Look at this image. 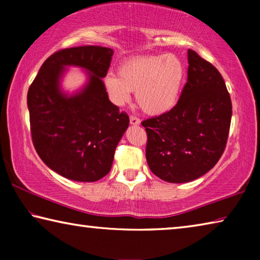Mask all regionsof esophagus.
Wrapping results in <instances>:
<instances>
[{
	"label": "esophagus",
	"mask_w": 260,
	"mask_h": 260,
	"mask_svg": "<svg viewBox=\"0 0 260 260\" xmlns=\"http://www.w3.org/2000/svg\"><path fill=\"white\" fill-rule=\"evenodd\" d=\"M129 122H131V125H133V126H139V125H140V122H141V120L139 119L138 117L131 116V118H129Z\"/></svg>",
	"instance_id": "esophagus-1"
}]
</instances>
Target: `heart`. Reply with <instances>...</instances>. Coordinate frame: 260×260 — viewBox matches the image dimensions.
<instances>
[{"label": "heart", "mask_w": 260, "mask_h": 260, "mask_svg": "<svg viewBox=\"0 0 260 260\" xmlns=\"http://www.w3.org/2000/svg\"><path fill=\"white\" fill-rule=\"evenodd\" d=\"M117 74L109 73L104 86L117 107L129 103L132 91L144 112L161 116L178 104L186 78V68L179 57L169 54L131 57L120 63Z\"/></svg>", "instance_id": "b5f03b06"}]
</instances>
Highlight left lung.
I'll return each mask as SVG.
<instances>
[{"label":"left lung","mask_w":260,"mask_h":260,"mask_svg":"<svg viewBox=\"0 0 260 260\" xmlns=\"http://www.w3.org/2000/svg\"><path fill=\"white\" fill-rule=\"evenodd\" d=\"M187 83L175 108L142 122L151 172L164 181L199 179L225 150L232 101L221 74L197 52L188 50Z\"/></svg>","instance_id":"1"}]
</instances>
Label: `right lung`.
<instances>
[{
    "instance_id": "obj_1",
    "label": "right lung",
    "mask_w": 260,
    "mask_h": 260,
    "mask_svg": "<svg viewBox=\"0 0 260 260\" xmlns=\"http://www.w3.org/2000/svg\"><path fill=\"white\" fill-rule=\"evenodd\" d=\"M113 50L80 46L55 52L39 70L27 93L30 133L42 161L61 177L94 182L111 170L116 148L129 118L110 102L102 79ZM70 66L86 71L87 80L72 94L61 88Z\"/></svg>"
}]
</instances>
